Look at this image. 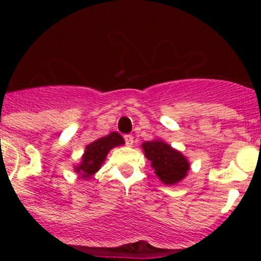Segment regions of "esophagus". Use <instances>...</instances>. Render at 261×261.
<instances>
[{
  "label": "esophagus",
  "mask_w": 261,
  "mask_h": 261,
  "mask_svg": "<svg viewBox=\"0 0 261 261\" xmlns=\"http://www.w3.org/2000/svg\"><path fill=\"white\" fill-rule=\"evenodd\" d=\"M123 139H125V143L127 146H131L134 144V136L133 135H125L123 136Z\"/></svg>",
  "instance_id": "obj_1"
}]
</instances>
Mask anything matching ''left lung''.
<instances>
[{
	"mask_svg": "<svg viewBox=\"0 0 261 261\" xmlns=\"http://www.w3.org/2000/svg\"><path fill=\"white\" fill-rule=\"evenodd\" d=\"M145 156L151 162L155 174L164 184H175L187 175L189 163L179 151L163 141H147L143 144Z\"/></svg>",
	"mask_w": 261,
	"mask_h": 261,
	"instance_id": "8db88e82",
	"label": "left lung"
}]
</instances>
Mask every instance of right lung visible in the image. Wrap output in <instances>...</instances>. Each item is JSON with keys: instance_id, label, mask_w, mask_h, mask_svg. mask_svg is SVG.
<instances>
[{"instance_id": "add662e5", "label": "right lung", "mask_w": 261, "mask_h": 261, "mask_svg": "<svg viewBox=\"0 0 261 261\" xmlns=\"http://www.w3.org/2000/svg\"><path fill=\"white\" fill-rule=\"evenodd\" d=\"M125 143L122 136L117 133H111L105 138L93 141L86 147L80 167L75 168V172L81 173L83 177L94 174L101 168V164L106 159V155L112 147L122 145Z\"/></svg>"}]
</instances>
